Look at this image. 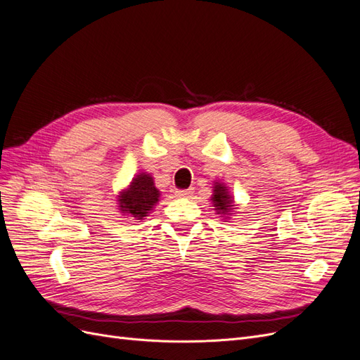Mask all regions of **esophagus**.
Returning a JSON list of instances; mask_svg holds the SVG:
<instances>
[{"mask_svg":"<svg viewBox=\"0 0 360 360\" xmlns=\"http://www.w3.org/2000/svg\"><path fill=\"white\" fill-rule=\"evenodd\" d=\"M192 192H193V189H179V191H176V197H179V198L189 197Z\"/></svg>","mask_w":360,"mask_h":360,"instance_id":"34e87169","label":"esophagus"}]
</instances>
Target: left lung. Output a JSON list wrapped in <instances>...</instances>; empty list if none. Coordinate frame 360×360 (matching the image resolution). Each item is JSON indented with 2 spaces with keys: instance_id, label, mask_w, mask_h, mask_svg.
<instances>
[{
  "instance_id": "1",
  "label": "left lung",
  "mask_w": 360,
  "mask_h": 360,
  "mask_svg": "<svg viewBox=\"0 0 360 360\" xmlns=\"http://www.w3.org/2000/svg\"><path fill=\"white\" fill-rule=\"evenodd\" d=\"M212 201H213V207H214V210L217 212V214H224V216L231 214V210L234 207V200L230 195V192H228V188L225 186L224 183L214 181ZM225 219H226V217H225Z\"/></svg>"
}]
</instances>
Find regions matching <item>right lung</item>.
<instances>
[{"label": "right lung", "mask_w": 360, "mask_h": 360, "mask_svg": "<svg viewBox=\"0 0 360 360\" xmlns=\"http://www.w3.org/2000/svg\"><path fill=\"white\" fill-rule=\"evenodd\" d=\"M160 192L155 186V180L147 172H139L130 181L129 188L118 195V207L122 213H127L136 221H143L148 216L159 201Z\"/></svg>", "instance_id": "obj_1"}]
</instances>
